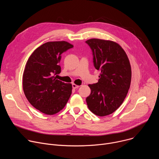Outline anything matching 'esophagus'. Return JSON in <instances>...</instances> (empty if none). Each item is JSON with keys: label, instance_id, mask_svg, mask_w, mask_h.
Segmentation results:
<instances>
[{"label": "esophagus", "instance_id": "obj_1", "mask_svg": "<svg viewBox=\"0 0 159 159\" xmlns=\"http://www.w3.org/2000/svg\"><path fill=\"white\" fill-rule=\"evenodd\" d=\"M72 87H73V89H77V88H78V87H79V85H77V84H72Z\"/></svg>", "mask_w": 159, "mask_h": 159}]
</instances>
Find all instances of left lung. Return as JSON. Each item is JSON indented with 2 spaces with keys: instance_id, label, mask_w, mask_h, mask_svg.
Instances as JSON below:
<instances>
[{
  "instance_id": "1",
  "label": "left lung",
  "mask_w": 159,
  "mask_h": 159,
  "mask_svg": "<svg viewBox=\"0 0 159 159\" xmlns=\"http://www.w3.org/2000/svg\"><path fill=\"white\" fill-rule=\"evenodd\" d=\"M85 42L93 51L95 68L101 72L98 82L89 85L91 93L86 102L94 115L105 116L114 112L128 94L131 80L129 60L115 41L92 38Z\"/></svg>"
}]
</instances>
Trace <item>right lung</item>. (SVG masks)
I'll return each instance as SVG.
<instances>
[{
  "label": "right lung",
  "instance_id": "1",
  "mask_svg": "<svg viewBox=\"0 0 159 159\" xmlns=\"http://www.w3.org/2000/svg\"><path fill=\"white\" fill-rule=\"evenodd\" d=\"M74 47L65 41H49L37 48L28 58L22 75V87L30 104L45 115L57 114L65 106L72 84L57 79L61 53Z\"/></svg>",
  "mask_w": 159,
  "mask_h": 159
}]
</instances>
